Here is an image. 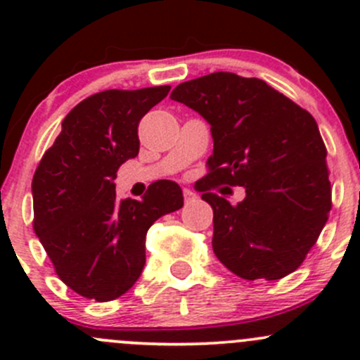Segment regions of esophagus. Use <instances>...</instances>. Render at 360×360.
Here are the masks:
<instances>
[{"label": "esophagus", "mask_w": 360, "mask_h": 360, "mask_svg": "<svg viewBox=\"0 0 360 360\" xmlns=\"http://www.w3.org/2000/svg\"><path fill=\"white\" fill-rule=\"evenodd\" d=\"M183 195H184V202H186V203L195 202V200H197V198H198L197 193H195L193 190H188V188L183 191Z\"/></svg>", "instance_id": "esophagus-1"}]
</instances>
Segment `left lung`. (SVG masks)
Wrapping results in <instances>:
<instances>
[{"mask_svg":"<svg viewBox=\"0 0 360 360\" xmlns=\"http://www.w3.org/2000/svg\"><path fill=\"white\" fill-rule=\"evenodd\" d=\"M207 120L214 150L198 191L214 210L212 249L245 281H278L314 248L331 210L324 141L314 116L257 78L212 72L170 94ZM244 186L231 206L210 191Z\"/></svg>","mask_w":360,"mask_h":360,"instance_id":"1","label":"left lung"}]
</instances>
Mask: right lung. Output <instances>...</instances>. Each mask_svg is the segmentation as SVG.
Wrapping results in <instances>:
<instances>
[{"label": "right lung", "instance_id": "1", "mask_svg": "<svg viewBox=\"0 0 360 360\" xmlns=\"http://www.w3.org/2000/svg\"><path fill=\"white\" fill-rule=\"evenodd\" d=\"M170 86L104 90L72 108L34 177V233L60 281L96 301L136 284L146 263V233L158 217L183 207L174 181H157L143 200H118L116 170L139 153L141 118Z\"/></svg>", "mask_w": 360, "mask_h": 360}]
</instances>
